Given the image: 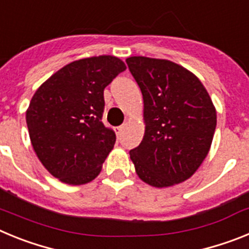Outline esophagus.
Instances as JSON below:
<instances>
[{
  "instance_id": "34e87169",
  "label": "esophagus",
  "mask_w": 249,
  "mask_h": 249,
  "mask_svg": "<svg viewBox=\"0 0 249 249\" xmlns=\"http://www.w3.org/2000/svg\"><path fill=\"white\" fill-rule=\"evenodd\" d=\"M114 132H116V135H117V137L120 138L121 135H122V132H123V126L114 127Z\"/></svg>"
}]
</instances>
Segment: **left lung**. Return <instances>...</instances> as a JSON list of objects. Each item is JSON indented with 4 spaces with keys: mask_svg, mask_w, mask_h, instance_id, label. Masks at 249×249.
<instances>
[{
    "mask_svg": "<svg viewBox=\"0 0 249 249\" xmlns=\"http://www.w3.org/2000/svg\"><path fill=\"white\" fill-rule=\"evenodd\" d=\"M140 86L146 131L129 151L138 177L153 187L186 181L208 155L217 114L201 81L167 59L135 56L126 59Z\"/></svg>",
    "mask_w": 249,
    "mask_h": 249,
    "instance_id": "obj_1",
    "label": "left lung"
}]
</instances>
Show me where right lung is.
Here are the masks:
<instances>
[{
	"label": "right lung",
	"instance_id": "obj_1",
	"mask_svg": "<svg viewBox=\"0 0 249 249\" xmlns=\"http://www.w3.org/2000/svg\"><path fill=\"white\" fill-rule=\"evenodd\" d=\"M126 65L113 56L68 63L36 91L26 112L28 133L48 172L85 184L101 172L116 133L102 122L103 91Z\"/></svg>",
	"mask_w": 249,
	"mask_h": 249
}]
</instances>
